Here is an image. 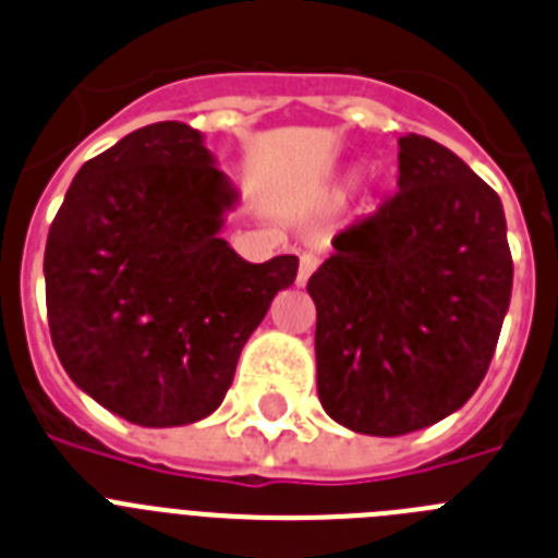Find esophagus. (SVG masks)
Wrapping results in <instances>:
<instances>
[{
  "label": "esophagus",
  "instance_id": "34e87169",
  "mask_svg": "<svg viewBox=\"0 0 558 558\" xmlns=\"http://www.w3.org/2000/svg\"><path fill=\"white\" fill-rule=\"evenodd\" d=\"M317 269V258L314 255H300V269H298V286H306L312 272Z\"/></svg>",
  "mask_w": 558,
  "mask_h": 558
}]
</instances>
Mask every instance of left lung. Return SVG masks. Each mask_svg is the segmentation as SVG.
Returning a JSON list of instances; mask_svg holds the SVG:
<instances>
[{"label": "left lung", "instance_id": "left-lung-1", "mask_svg": "<svg viewBox=\"0 0 558 558\" xmlns=\"http://www.w3.org/2000/svg\"><path fill=\"white\" fill-rule=\"evenodd\" d=\"M308 278L317 396L337 424L396 438L481 387L511 303L500 196L447 145L399 140V193L333 239Z\"/></svg>", "mask_w": 558, "mask_h": 558}]
</instances>
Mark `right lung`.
I'll list each match as a JSON object with an SVG mask.
<instances>
[{
  "instance_id": "add662e5",
  "label": "right lung",
  "mask_w": 558,
  "mask_h": 558,
  "mask_svg": "<svg viewBox=\"0 0 558 558\" xmlns=\"http://www.w3.org/2000/svg\"><path fill=\"white\" fill-rule=\"evenodd\" d=\"M239 187L205 134L177 120L84 162L47 235V319L86 396L140 426L219 410L241 348L298 278V258L250 264L221 230Z\"/></svg>"
}]
</instances>
